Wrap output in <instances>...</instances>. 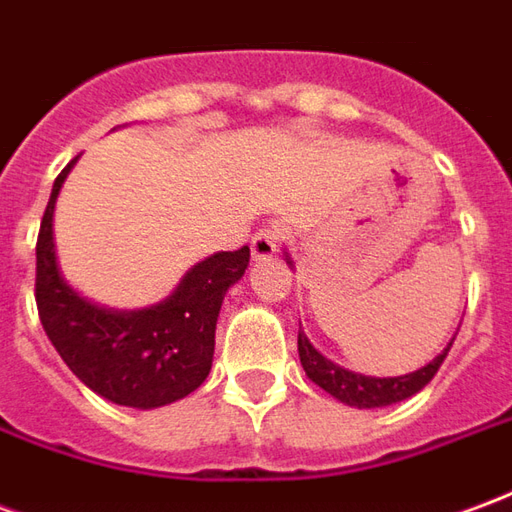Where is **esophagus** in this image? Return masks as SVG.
Returning <instances> with one entry per match:
<instances>
[{"mask_svg":"<svg viewBox=\"0 0 512 512\" xmlns=\"http://www.w3.org/2000/svg\"><path fill=\"white\" fill-rule=\"evenodd\" d=\"M279 252V230L277 227H266L260 233L252 235V257L255 260H268Z\"/></svg>","mask_w":512,"mask_h":512,"instance_id":"obj_1","label":"esophagus"}]
</instances>
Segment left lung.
<instances>
[{
  "label": "left lung",
  "instance_id": "8db88e82",
  "mask_svg": "<svg viewBox=\"0 0 512 512\" xmlns=\"http://www.w3.org/2000/svg\"><path fill=\"white\" fill-rule=\"evenodd\" d=\"M285 260L288 266L293 268V260L285 252ZM455 340V337H452ZM452 340L447 343V348L441 351L433 362H428L425 367H419L414 373H406V376L395 378H376V376H362V373H354V370H345L332 359L326 356L310 343V337L301 332L299 323V359L304 373L310 378L312 384H318L323 392H329L332 397H337L340 403L354 408H381L392 406V403H400L406 397L417 395L422 386L430 384V378L436 376V370L441 367V362L447 359V351L452 348Z\"/></svg>",
  "mask_w": 512,
  "mask_h": 512
}]
</instances>
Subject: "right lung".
<instances>
[{"mask_svg":"<svg viewBox=\"0 0 512 512\" xmlns=\"http://www.w3.org/2000/svg\"><path fill=\"white\" fill-rule=\"evenodd\" d=\"M62 169L40 222L35 301L40 323L73 376L117 406L158 408L191 395L208 378L224 293L244 277L249 246L216 252L191 266L167 299L145 310H109L62 277L54 246V205Z\"/></svg>","mask_w":512,"mask_h":512,"instance_id":"right-lung-1","label":"right lung"}]
</instances>
